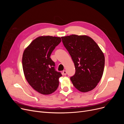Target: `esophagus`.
Masks as SVG:
<instances>
[{"mask_svg": "<svg viewBox=\"0 0 124 124\" xmlns=\"http://www.w3.org/2000/svg\"><path fill=\"white\" fill-rule=\"evenodd\" d=\"M62 74L63 75V76H66V75L67 74V72L66 70H63L62 71Z\"/></svg>", "mask_w": 124, "mask_h": 124, "instance_id": "1", "label": "esophagus"}]
</instances>
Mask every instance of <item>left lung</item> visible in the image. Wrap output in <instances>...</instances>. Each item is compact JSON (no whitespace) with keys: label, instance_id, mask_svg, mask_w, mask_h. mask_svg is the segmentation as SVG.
<instances>
[{"label":"left lung","instance_id":"obj_1","mask_svg":"<svg viewBox=\"0 0 124 124\" xmlns=\"http://www.w3.org/2000/svg\"><path fill=\"white\" fill-rule=\"evenodd\" d=\"M62 39L76 68L75 74L70 78L73 85L81 92L92 91L103 75L105 58L102 51L87 36L72 35Z\"/></svg>","mask_w":124,"mask_h":124}]
</instances>
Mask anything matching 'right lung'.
Segmentation results:
<instances>
[{
    "label": "right lung",
    "instance_id": "add662e5",
    "mask_svg": "<svg viewBox=\"0 0 124 124\" xmlns=\"http://www.w3.org/2000/svg\"><path fill=\"white\" fill-rule=\"evenodd\" d=\"M61 41L60 37L40 36L23 52L22 66L25 77L28 84L41 94H51L59 85V78L62 75L55 71V62L50 56Z\"/></svg>",
    "mask_w": 124,
    "mask_h": 124
}]
</instances>
